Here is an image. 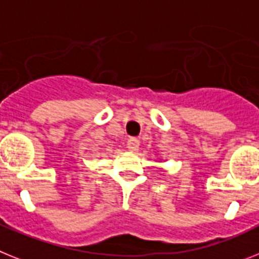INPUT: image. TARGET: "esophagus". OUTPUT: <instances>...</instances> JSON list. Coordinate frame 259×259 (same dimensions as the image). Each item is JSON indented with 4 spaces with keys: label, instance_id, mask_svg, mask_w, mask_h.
Instances as JSON below:
<instances>
[{
    "label": "esophagus",
    "instance_id": "34e87169",
    "mask_svg": "<svg viewBox=\"0 0 259 259\" xmlns=\"http://www.w3.org/2000/svg\"><path fill=\"white\" fill-rule=\"evenodd\" d=\"M126 147L130 150V151H137V150L140 149V140H137V138H130L126 143Z\"/></svg>",
    "mask_w": 259,
    "mask_h": 259
}]
</instances>
